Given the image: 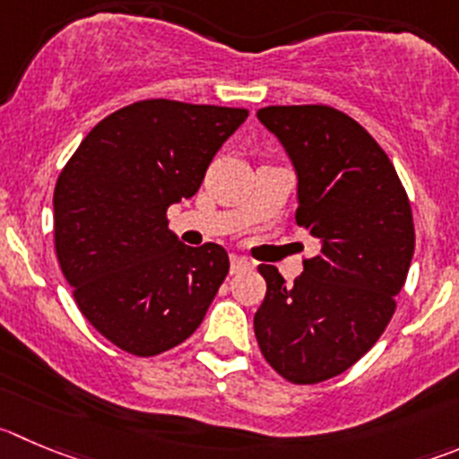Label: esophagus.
Wrapping results in <instances>:
<instances>
[{"mask_svg":"<svg viewBox=\"0 0 459 459\" xmlns=\"http://www.w3.org/2000/svg\"><path fill=\"white\" fill-rule=\"evenodd\" d=\"M247 268H252V261L246 259V256L234 255L232 261H230V270H232V274L243 273V270H247Z\"/></svg>","mask_w":459,"mask_h":459,"instance_id":"1","label":"esophagus"}]
</instances>
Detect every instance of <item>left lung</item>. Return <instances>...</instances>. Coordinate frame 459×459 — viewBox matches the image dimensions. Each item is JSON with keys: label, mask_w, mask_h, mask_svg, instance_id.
Listing matches in <instances>:
<instances>
[{"label": "left lung", "mask_w": 459, "mask_h": 459, "mask_svg": "<svg viewBox=\"0 0 459 459\" xmlns=\"http://www.w3.org/2000/svg\"><path fill=\"white\" fill-rule=\"evenodd\" d=\"M256 117L295 169V221L320 252L292 286L259 265L268 288L255 335L274 372L308 385L351 368L385 331L412 261V212L390 157L344 112L270 106Z\"/></svg>", "instance_id": "obj_1"}]
</instances>
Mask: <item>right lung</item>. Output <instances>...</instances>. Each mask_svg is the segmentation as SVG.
I'll use <instances>...</instances> for the list:
<instances>
[{
  "instance_id": "1",
  "label": "right lung",
  "mask_w": 459,
  "mask_h": 459,
  "mask_svg": "<svg viewBox=\"0 0 459 459\" xmlns=\"http://www.w3.org/2000/svg\"><path fill=\"white\" fill-rule=\"evenodd\" d=\"M247 110L151 99L90 130L54 191L60 270L78 308L112 344L157 356L200 326L230 270L218 243L189 247L167 209L200 189Z\"/></svg>"
}]
</instances>
